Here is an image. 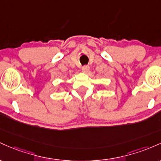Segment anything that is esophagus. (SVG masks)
I'll use <instances>...</instances> for the list:
<instances>
[{
	"label": "esophagus",
	"instance_id": "obj_1",
	"mask_svg": "<svg viewBox=\"0 0 161 161\" xmlns=\"http://www.w3.org/2000/svg\"><path fill=\"white\" fill-rule=\"evenodd\" d=\"M89 70H90L89 66H86V65L83 66L82 68H81V71H82L83 73H87V72L89 71Z\"/></svg>",
	"mask_w": 161,
	"mask_h": 161
}]
</instances>
